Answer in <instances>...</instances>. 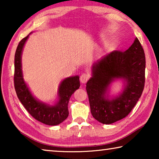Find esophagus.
<instances>
[{
  "instance_id": "1",
  "label": "esophagus",
  "mask_w": 159,
  "mask_h": 159,
  "mask_svg": "<svg viewBox=\"0 0 159 159\" xmlns=\"http://www.w3.org/2000/svg\"><path fill=\"white\" fill-rule=\"evenodd\" d=\"M90 76L88 74H82L80 76V80L82 83H85L89 79Z\"/></svg>"
}]
</instances>
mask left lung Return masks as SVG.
Instances as JSON below:
<instances>
[{
	"instance_id": "8db88e82",
	"label": "left lung",
	"mask_w": 159,
	"mask_h": 159,
	"mask_svg": "<svg viewBox=\"0 0 159 159\" xmlns=\"http://www.w3.org/2000/svg\"><path fill=\"white\" fill-rule=\"evenodd\" d=\"M145 55L138 38L125 52L113 51L92 66V77L86 83L90 111L97 120L111 124L129 114L144 90ZM122 80L125 87L119 95L110 98V85Z\"/></svg>"
}]
</instances>
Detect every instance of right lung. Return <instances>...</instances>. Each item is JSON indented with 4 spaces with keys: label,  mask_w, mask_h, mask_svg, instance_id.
Segmentation results:
<instances>
[{
    "label": "right lung",
    "mask_w": 159,
    "mask_h": 159,
    "mask_svg": "<svg viewBox=\"0 0 159 159\" xmlns=\"http://www.w3.org/2000/svg\"><path fill=\"white\" fill-rule=\"evenodd\" d=\"M29 34L20 42L15 52L14 83L16 93L21 103L35 119L48 125H57L68 117L69 99L80 87L79 76L66 78L61 82L57 92L58 102L54 105L34 98L24 80L21 69V53Z\"/></svg>",
    "instance_id": "right-lung-1"
}]
</instances>
